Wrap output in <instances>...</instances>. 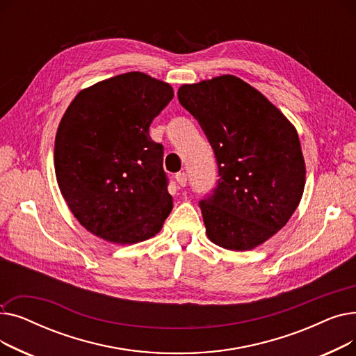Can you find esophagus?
I'll list each match as a JSON object with an SVG mask.
<instances>
[{
	"mask_svg": "<svg viewBox=\"0 0 356 356\" xmlns=\"http://www.w3.org/2000/svg\"><path fill=\"white\" fill-rule=\"evenodd\" d=\"M176 181L179 183V186H181V188H184L186 183H188V175H186L184 172L177 173V175H176Z\"/></svg>",
	"mask_w": 356,
	"mask_h": 356,
	"instance_id": "esophagus-1",
	"label": "esophagus"
}]
</instances>
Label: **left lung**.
<instances>
[{
    "mask_svg": "<svg viewBox=\"0 0 356 356\" xmlns=\"http://www.w3.org/2000/svg\"><path fill=\"white\" fill-rule=\"evenodd\" d=\"M177 97L207 134L219 167L216 189L200 202L208 238L231 251L264 244L303 196L306 164L294 125L234 74L181 85Z\"/></svg>",
    "mask_w": 356,
    "mask_h": 356,
    "instance_id": "8db88e82",
    "label": "left lung"
}]
</instances>
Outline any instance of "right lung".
Returning <instances> with one entry per match:
<instances>
[{
  "instance_id": "right-lung-1",
  "label": "right lung",
  "mask_w": 356,
  "mask_h": 356,
  "mask_svg": "<svg viewBox=\"0 0 356 356\" xmlns=\"http://www.w3.org/2000/svg\"><path fill=\"white\" fill-rule=\"evenodd\" d=\"M173 88L127 72L82 89L54 140V172L73 216L114 244H137L160 232L173 209L163 145L149 138Z\"/></svg>"
}]
</instances>
